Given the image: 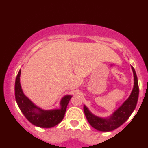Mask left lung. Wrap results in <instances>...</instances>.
<instances>
[{
    "mask_svg": "<svg viewBox=\"0 0 148 148\" xmlns=\"http://www.w3.org/2000/svg\"><path fill=\"white\" fill-rule=\"evenodd\" d=\"M131 68L134 77V85L131 94L126 100L123 103L122 105L113 112L111 116L106 118L96 116L88 110L86 106L84 105V111L87 121L96 130L99 131L108 132L118 128L128 119L136 108L139 96V87L136 71L133 66H131Z\"/></svg>",
    "mask_w": 148,
    "mask_h": 148,
    "instance_id": "left-lung-1",
    "label": "left lung"
}]
</instances>
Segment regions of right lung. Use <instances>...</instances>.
Here are the masks:
<instances>
[{
	"label": "right lung",
	"mask_w": 148,
	"mask_h": 148,
	"mask_svg": "<svg viewBox=\"0 0 148 148\" xmlns=\"http://www.w3.org/2000/svg\"><path fill=\"white\" fill-rule=\"evenodd\" d=\"M21 70L20 69L15 79V96L18 107L25 117L35 126L44 128L52 127L60 123L64 119L66 107L72 96L66 95L62 97L60 101V108L42 109L37 106L24 94L21 84Z\"/></svg>",
	"instance_id": "1"
}]
</instances>
